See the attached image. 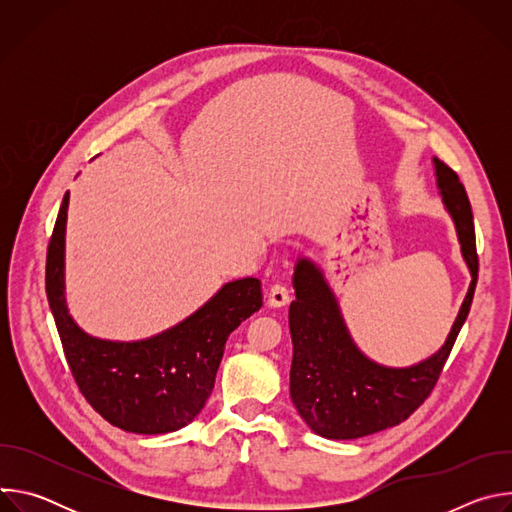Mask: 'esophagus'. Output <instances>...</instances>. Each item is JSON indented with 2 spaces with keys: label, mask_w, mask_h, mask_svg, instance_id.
<instances>
[{
  "label": "esophagus",
  "mask_w": 512,
  "mask_h": 512,
  "mask_svg": "<svg viewBox=\"0 0 512 512\" xmlns=\"http://www.w3.org/2000/svg\"><path fill=\"white\" fill-rule=\"evenodd\" d=\"M287 302H289V289H287V285L273 283L269 287V294H267L269 308H283V306H287Z\"/></svg>",
  "instance_id": "34e87169"
}]
</instances>
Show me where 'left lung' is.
I'll use <instances>...</instances> for the list:
<instances>
[{
  "mask_svg": "<svg viewBox=\"0 0 512 512\" xmlns=\"http://www.w3.org/2000/svg\"><path fill=\"white\" fill-rule=\"evenodd\" d=\"M431 162L437 190L472 277L440 350L411 367H385L375 362L352 340L324 271L308 257H300L296 263V300L289 306V332L294 342L289 395L308 427L326 440H356L405 421L440 379L468 318L478 279L472 206L458 174L437 158Z\"/></svg>",
  "mask_w": 512,
  "mask_h": 512,
  "instance_id": "1",
  "label": "left lung"
}]
</instances>
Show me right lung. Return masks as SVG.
Here are the masks:
<instances>
[{"instance_id":"add662e5","label":"right lung","mask_w":512,"mask_h":512,"mask_svg":"<svg viewBox=\"0 0 512 512\" xmlns=\"http://www.w3.org/2000/svg\"><path fill=\"white\" fill-rule=\"evenodd\" d=\"M66 192L46 255V296L66 362L81 393L111 425L143 435L186 427L212 393L229 334L263 306L261 281L225 283L194 314L141 340H105L85 332L66 306Z\"/></svg>"}]
</instances>
